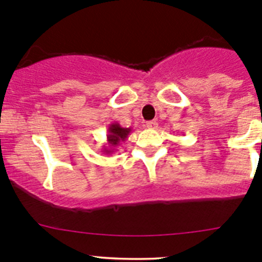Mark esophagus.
<instances>
[{"label":"esophagus","instance_id":"obj_1","mask_svg":"<svg viewBox=\"0 0 262 262\" xmlns=\"http://www.w3.org/2000/svg\"><path fill=\"white\" fill-rule=\"evenodd\" d=\"M157 125H158V124H157V121H156V120H150V121H147V123H146V126L148 129H156V128H157Z\"/></svg>","mask_w":262,"mask_h":262}]
</instances>
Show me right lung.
<instances>
[{
    "mask_svg": "<svg viewBox=\"0 0 262 262\" xmlns=\"http://www.w3.org/2000/svg\"><path fill=\"white\" fill-rule=\"evenodd\" d=\"M130 132L132 128H123L119 123L110 124L109 128H107L106 144L102 147L101 152H104L105 155H112L118 148V146H120L121 142H124L128 138Z\"/></svg>",
    "mask_w": 262,
    "mask_h": 262,
    "instance_id": "obj_1",
    "label": "right lung"
}]
</instances>
